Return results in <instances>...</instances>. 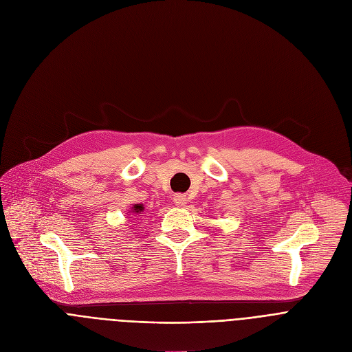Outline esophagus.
Instances as JSON below:
<instances>
[{"label": "esophagus", "instance_id": "obj_1", "mask_svg": "<svg viewBox=\"0 0 352 352\" xmlns=\"http://www.w3.org/2000/svg\"><path fill=\"white\" fill-rule=\"evenodd\" d=\"M173 201H174L175 205H184L186 202V197L184 194H175Z\"/></svg>", "mask_w": 352, "mask_h": 352}]
</instances>
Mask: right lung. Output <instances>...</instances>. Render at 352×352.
I'll return each instance as SVG.
<instances>
[{
  "instance_id": "add662e5",
  "label": "right lung",
  "mask_w": 352,
  "mask_h": 352,
  "mask_svg": "<svg viewBox=\"0 0 352 352\" xmlns=\"http://www.w3.org/2000/svg\"><path fill=\"white\" fill-rule=\"evenodd\" d=\"M133 212H135V214H140V212H143V210H144V206L143 205H134L133 206Z\"/></svg>"
}]
</instances>
